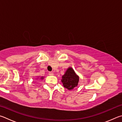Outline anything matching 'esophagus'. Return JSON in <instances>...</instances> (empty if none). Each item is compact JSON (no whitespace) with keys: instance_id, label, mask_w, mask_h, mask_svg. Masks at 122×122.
Listing matches in <instances>:
<instances>
[{"instance_id":"1","label":"esophagus","mask_w":122,"mask_h":122,"mask_svg":"<svg viewBox=\"0 0 122 122\" xmlns=\"http://www.w3.org/2000/svg\"><path fill=\"white\" fill-rule=\"evenodd\" d=\"M49 74L50 76H53V73L52 72H49Z\"/></svg>"}]
</instances>
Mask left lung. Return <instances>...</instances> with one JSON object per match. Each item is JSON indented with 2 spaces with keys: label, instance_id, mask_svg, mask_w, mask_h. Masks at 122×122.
<instances>
[{
  "label": "left lung",
  "instance_id": "left-lung-1",
  "mask_svg": "<svg viewBox=\"0 0 122 122\" xmlns=\"http://www.w3.org/2000/svg\"><path fill=\"white\" fill-rule=\"evenodd\" d=\"M79 80V77L76 75L72 67L68 68L61 80L64 87L69 90L73 89L74 87L77 86Z\"/></svg>",
  "mask_w": 122,
  "mask_h": 122
}]
</instances>
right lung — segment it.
Wrapping results in <instances>:
<instances>
[{
  "mask_svg": "<svg viewBox=\"0 0 122 122\" xmlns=\"http://www.w3.org/2000/svg\"><path fill=\"white\" fill-rule=\"evenodd\" d=\"M43 78H44L43 76H42V77H41V79H43Z\"/></svg>",
  "mask_w": 122,
  "mask_h": 122,
  "instance_id": "right-lung-1",
  "label": "right lung"
}]
</instances>
